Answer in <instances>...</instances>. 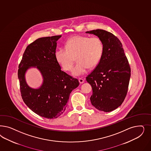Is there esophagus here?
Returning <instances> with one entry per match:
<instances>
[{
  "label": "esophagus",
  "instance_id": "esophagus-1",
  "mask_svg": "<svg viewBox=\"0 0 151 151\" xmlns=\"http://www.w3.org/2000/svg\"><path fill=\"white\" fill-rule=\"evenodd\" d=\"M78 80H79V83H81V84H82V83L84 82V80L83 79V78H79Z\"/></svg>",
  "mask_w": 151,
  "mask_h": 151
}]
</instances>
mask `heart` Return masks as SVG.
<instances>
[{
  "instance_id": "1",
  "label": "heart",
  "mask_w": 151,
  "mask_h": 151,
  "mask_svg": "<svg viewBox=\"0 0 151 151\" xmlns=\"http://www.w3.org/2000/svg\"><path fill=\"white\" fill-rule=\"evenodd\" d=\"M104 45L98 37L76 35L67 40L65 48H59L55 52V59L65 71L72 69L76 58L78 62L72 74L80 76L86 73L88 67H95L102 57Z\"/></svg>"
}]
</instances>
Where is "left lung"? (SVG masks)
<instances>
[{
  "label": "left lung",
  "mask_w": 151,
  "mask_h": 151,
  "mask_svg": "<svg viewBox=\"0 0 151 151\" xmlns=\"http://www.w3.org/2000/svg\"><path fill=\"white\" fill-rule=\"evenodd\" d=\"M86 33L97 35L104 45L99 63L86 77L92 88L91 103L99 111L111 112L119 107L126 97L130 65L121 42L114 35L102 29Z\"/></svg>",
  "instance_id": "obj_1"
}]
</instances>
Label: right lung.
I'll return each instance as SVG.
<instances>
[{
    "label": "right lung",
    "mask_w": 151,
    "mask_h": 151,
    "mask_svg": "<svg viewBox=\"0 0 151 151\" xmlns=\"http://www.w3.org/2000/svg\"><path fill=\"white\" fill-rule=\"evenodd\" d=\"M62 35L40 38L28 45L19 64L18 77L21 96L25 104L35 113L54 119L63 113L69 97L79 84L78 79L61 70L55 59L57 41ZM31 66L37 68L44 78L38 89L29 87L24 73Z\"/></svg>",
    "instance_id": "add662e5"
}]
</instances>
